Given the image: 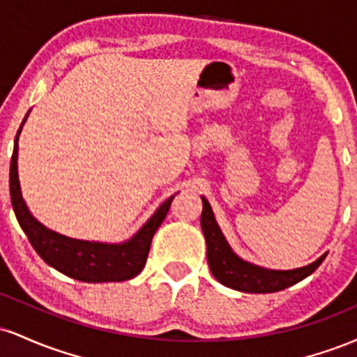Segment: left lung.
Instances as JSON below:
<instances>
[{
    "mask_svg": "<svg viewBox=\"0 0 357 357\" xmlns=\"http://www.w3.org/2000/svg\"><path fill=\"white\" fill-rule=\"evenodd\" d=\"M202 230L204 240H206L208 264H210L213 277L225 287L248 294L278 292V290H284L287 287L309 277L327 255V253H324L312 264L294 270H272L250 264L231 250L230 243L225 238L223 231L220 230L218 223H216L208 199L202 196Z\"/></svg>",
    "mask_w": 357,
    "mask_h": 357,
    "instance_id": "1",
    "label": "left lung"
}]
</instances>
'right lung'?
<instances>
[{"instance_id": "obj_1", "label": "right lung", "mask_w": 357, "mask_h": 357, "mask_svg": "<svg viewBox=\"0 0 357 357\" xmlns=\"http://www.w3.org/2000/svg\"><path fill=\"white\" fill-rule=\"evenodd\" d=\"M28 114L24 116L15 137V149L10 165V195L16 220L30 240L31 247L50 267L59 270L63 275L87 282V284L124 282L139 275L146 265L154 233L166 218L174 196L167 198L154 211V215L139 228L137 233H134L129 240L122 243L77 240L50 230L31 215L23 199L22 188H20L18 141Z\"/></svg>"}]
</instances>
